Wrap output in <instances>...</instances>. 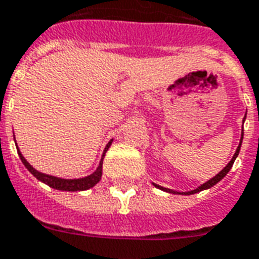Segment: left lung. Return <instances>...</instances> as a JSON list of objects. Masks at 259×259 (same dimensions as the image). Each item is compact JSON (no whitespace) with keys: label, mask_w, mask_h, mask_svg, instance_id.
<instances>
[{"label":"left lung","mask_w":259,"mask_h":259,"mask_svg":"<svg viewBox=\"0 0 259 259\" xmlns=\"http://www.w3.org/2000/svg\"><path fill=\"white\" fill-rule=\"evenodd\" d=\"M245 119V118H244ZM244 122V120H243ZM241 141H243V132H241V140H240V144L239 147H237V150H236V152H234V155L233 158L230 159V162L225 166V168L219 172V174L217 175V176H213L212 179H209L208 182H205L204 185H201L200 187H197V189H194V190H191V191H186V193H180V191H175V190H170V189H166V187H162V186H158L154 183V186L155 187H158V189H161V190L163 191H166V193H174V194H185V195H190V194H195V193H200V191L202 190H206V189H211L212 186H215L218 183V182H221V180L228 175V172L232 169V166H233V163H234V159L237 158V155H239V152H240V147H241Z\"/></svg>","instance_id":"obj_1"}]
</instances>
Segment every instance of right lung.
Here are the masks:
<instances>
[{"label":"right lung","instance_id":"obj_1","mask_svg":"<svg viewBox=\"0 0 259 259\" xmlns=\"http://www.w3.org/2000/svg\"><path fill=\"white\" fill-rule=\"evenodd\" d=\"M14 139H15V135H14ZM111 143L112 140L109 141L105 147V150H104V154H102V158L101 161H100V165H98V168L96 169V172H93L91 175L89 176H85V178H80V179H61V178H55V176H51V175H46V174H41V172H38L36 169L31 166L30 163L27 162L25 159V157L22 155V152L19 151V148H18V154H19L20 157V161L23 162L26 168L29 169V172H30L36 179H38L40 182L42 183H46L50 187H53L55 190H62V191H83V190H89L91 187H94V186L101 180V176H102V161H104V155H105V152L111 146Z\"/></svg>","mask_w":259,"mask_h":259}]
</instances>
